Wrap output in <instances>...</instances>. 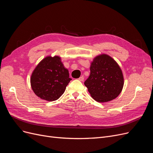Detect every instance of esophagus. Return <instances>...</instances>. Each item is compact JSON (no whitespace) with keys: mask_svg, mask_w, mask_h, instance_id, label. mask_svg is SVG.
<instances>
[{"mask_svg":"<svg viewBox=\"0 0 153 153\" xmlns=\"http://www.w3.org/2000/svg\"><path fill=\"white\" fill-rule=\"evenodd\" d=\"M78 79L79 81H81V82H83V80H84V77L82 76H80L79 77V78H78Z\"/></svg>","mask_w":153,"mask_h":153,"instance_id":"1","label":"esophagus"}]
</instances>
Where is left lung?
<instances>
[{
    "instance_id": "1",
    "label": "left lung",
    "mask_w": 153,
    "mask_h": 153,
    "mask_svg": "<svg viewBox=\"0 0 153 153\" xmlns=\"http://www.w3.org/2000/svg\"><path fill=\"white\" fill-rule=\"evenodd\" d=\"M84 84L94 100L107 102L120 94L124 78L118 63L111 56L103 54L94 59L90 75Z\"/></svg>"
}]
</instances>
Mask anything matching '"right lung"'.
Here are the masks:
<instances>
[{
	"label": "right lung",
	"mask_w": 153,
	"mask_h": 153,
	"mask_svg": "<svg viewBox=\"0 0 153 153\" xmlns=\"http://www.w3.org/2000/svg\"><path fill=\"white\" fill-rule=\"evenodd\" d=\"M71 79L60 58L47 56L36 67L30 79L32 88L41 99L52 101L63 94Z\"/></svg>",
	"instance_id": "obj_1"
}]
</instances>
